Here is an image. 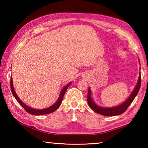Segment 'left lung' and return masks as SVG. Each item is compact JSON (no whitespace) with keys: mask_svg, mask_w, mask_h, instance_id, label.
<instances>
[{"mask_svg":"<svg viewBox=\"0 0 148 148\" xmlns=\"http://www.w3.org/2000/svg\"><path fill=\"white\" fill-rule=\"evenodd\" d=\"M141 86V76H139L137 84L135 87L134 89L133 90L132 93L130 95L129 97L123 103L121 104L118 106L111 108H103L98 106V105L95 103L93 100L91 98V91L90 88L88 89V92H87V102H88L89 106L90 108L93 110L96 113H98L102 116H118V115L121 114L126 111L127 108L129 106V105L132 103L135 97L139 91V89Z\"/></svg>","mask_w":148,"mask_h":148,"instance_id":"8db88e82","label":"left lung"}]
</instances>
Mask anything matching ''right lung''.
I'll return each mask as SVG.
<instances>
[{
  "instance_id": "right-lung-1",
  "label": "right lung",
  "mask_w": 148,
  "mask_h": 148,
  "mask_svg": "<svg viewBox=\"0 0 148 148\" xmlns=\"http://www.w3.org/2000/svg\"><path fill=\"white\" fill-rule=\"evenodd\" d=\"M71 83H72V82H70L69 84H67L66 86H64L63 88L62 89L61 91V93H60V95H59V99L54 104H53L52 106H51L49 108H47L42 109V110H36V109L32 108L28 106L25 104H24L23 102L19 99L18 96H17V94H16V91H15L14 88L13 87V82H12V77H10L11 91H12V94H13V95H14V97H15V98H16V101L19 102V104L21 105V106L23 107L25 110H26L27 112H28V113L30 114L36 115V116H41V115L50 114V113H52V112L56 111V110L60 106V105L61 104V102L62 101V99H63V97H64V95L65 93V92H66V89H68L69 86L71 84Z\"/></svg>"
}]
</instances>
